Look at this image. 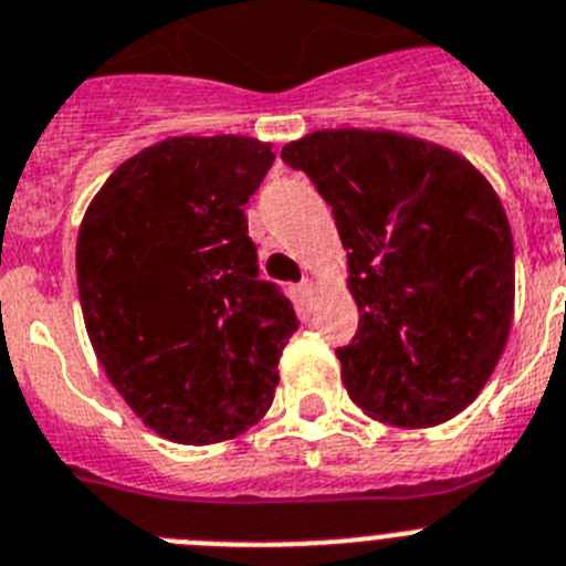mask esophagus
<instances>
[{
  "instance_id": "esophagus-1",
  "label": "esophagus",
  "mask_w": 566,
  "mask_h": 566,
  "mask_svg": "<svg viewBox=\"0 0 566 566\" xmlns=\"http://www.w3.org/2000/svg\"><path fill=\"white\" fill-rule=\"evenodd\" d=\"M313 290H316V287H313L311 279H302V284H298V293H302L304 302H307V298H313Z\"/></svg>"
}]
</instances>
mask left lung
I'll return each mask as SVG.
<instances>
[{"instance_id": "1", "label": "left lung", "mask_w": 566, "mask_h": 566, "mask_svg": "<svg viewBox=\"0 0 566 566\" xmlns=\"http://www.w3.org/2000/svg\"><path fill=\"white\" fill-rule=\"evenodd\" d=\"M282 159L331 205L347 250L358 331L336 356L353 405L392 427L459 416L513 324V233L490 181L390 130H316Z\"/></svg>"}]
</instances>
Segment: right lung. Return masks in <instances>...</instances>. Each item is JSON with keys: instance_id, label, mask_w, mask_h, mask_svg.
<instances>
[{"instance_id": "right-lung-1", "label": "right lung", "mask_w": 566, "mask_h": 566, "mask_svg": "<svg viewBox=\"0 0 566 566\" xmlns=\"http://www.w3.org/2000/svg\"><path fill=\"white\" fill-rule=\"evenodd\" d=\"M276 154L250 136H176L113 170L76 239L87 336L161 439L228 441L262 419L298 331L259 279L244 205Z\"/></svg>"}]
</instances>
